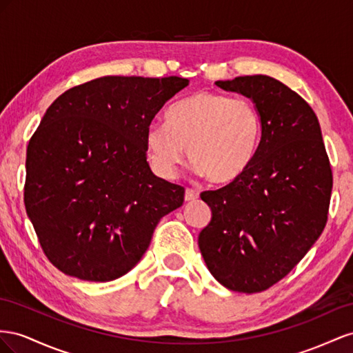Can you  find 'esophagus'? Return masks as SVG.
Wrapping results in <instances>:
<instances>
[{
  "instance_id": "esophagus-1",
  "label": "esophagus",
  "mask_w": 353,
  "mask_h": 353,
  "mask_svg": "<svg viewBox=\"0 0 353 353\" xmlns=\"http://www.w3.org/2000/svg\"><path fill=\"white\" fill-rule=\"evenodd\" d=\"M198 196H199L198 190H195V189H192V188H186V190H185V199H186V201H194V199H196Z\"/></svg>"
}]
</instances>
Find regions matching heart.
I'll use <instances>...</instances> for the list:
<instances>
[{
  "mask_svg": "<svg viewBox=\"0 0 353 353\" xmlns=\"http://www.w3.org/2000/svg\"><path fill=\"white\" fill-rule=\"evenodd\" d=\"M167 125L146 132L148 157L159 174L171 177L189 159L214 183H234L253 164L263 133L257 105L247 97L201 90L167 114Z\"/></svg>",
  "mask_w": 353,
  "mask_h": 353,
  "instance_id": "b5f03b06",
  "label": "heart"
}]
</instances>
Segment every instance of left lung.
<instances>
[{
    "mask_svg": "<svg viewBox=\"0 0 353 353\" xmlns=\"http://www.w3.org/2000/svg\"><path fill=\"white\" fill-rule=\"evenodd\" d=\"M216 85L253 100L263 133L243 177L201 194L211 220L198 244L220 284L259 293L287 276L322 234L333 171L318 118L293 90L268 75Z\"/></svg>",
    "mask_w": 353,
    "mask_h": 353,
    "instance_id": "left-lung-1",
    "label": "left lung"
}]
</instances>
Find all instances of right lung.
I'll return each instance as SVG.
<instances>
[{
  "label": "right lung",
  "mask_w": 353,
  "mask_h": 353,
  "mask_svg": "<svg viewBox=\"0 0 353 353\" xmlns=\"http://www.w3.org/2000/svg\"><path fill=\"white\" fill-rule=\"evenodd\" d=\"M186 78L102 77L50 105L26 149L25 207L47 259L106 283L142 259L185 188L157 177L146 132Z\"/></svg>",
  "instance_id": "add662e5"
}]
</instances>
